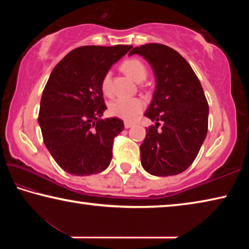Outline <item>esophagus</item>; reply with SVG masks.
Wrapping results in <instances>:
<instances>
[{
    "label": "esophagus",
    "mask_w": 249,
    "mask_h": 249,
    "mask_svg": "<svg viewBox=\"0 0 249 249\" xmlns=\"http://www.w3.org/2000/svg\"><path fill=\"white\" fill-rule=\"evenodd\" d=\"M124 126H125V128H130L133 126V123H130V122H125Z\"/></svg>",
    "instance_id": "obj_1"
}]
</instances>
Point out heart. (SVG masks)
<instances>
[{
    "instance_id": "b5f03b06",
    "label": "heart",
    "mask_w": 249,
    "mask_h": 249,
    "mask_svg": "<svg viewBox=\"0 0 249 249\" xmlns=\"http://www.w3.org/2000/svg\"><path fill=\"white\" fill-rule=\"evenodd\" d=\"M121 69L134 81L142 82L147 78V68L138 59H127L121 66ZM101 89L105 95L111 94V73L104 74L101 82ZM144 108V102L138 98H119L108 105L109 114L124 121H134Z\"/></svg>"
}]
</instances>
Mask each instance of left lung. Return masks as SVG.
Returning <instances> with one entry per match:
<instances>
[{
    "mask_svg": "<svg viewBox=\"0 0 249 249\" xmlns=\"http://www.w3.org/2000/svg\"><path fill=\"white\" fill-rule=\"evenodd\" d=\"M153 68L156 88L145 116L155 122L146 128L141 162L153 176H175L195 161L208 133L209 105L188 61L168 46L147 44L130 50ZM161 121L163 126L158 129Z\"/></svg>",
    "mask_w": 249,
    "mask_h": 249,
    "instance_id": "8db88e82",
    "label": "left lung"
}]
</instances>
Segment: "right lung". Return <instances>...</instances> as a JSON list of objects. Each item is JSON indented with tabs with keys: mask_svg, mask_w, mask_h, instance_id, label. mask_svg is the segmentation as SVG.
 <instances>
[{
	"mask_svg": "<svg viewBox=\"0 0 249 249\" xmlns=\"http://www.w3.org/2000/svg\"><path fill=\"white\" fill-rule=\"evenodd\" d=\"M133 46H82L54 67L40 100L38 124L45 146L59 167L73 176L107 169L113 141L124 129L117 117L102 120L101 82Z\"/></svg>",
	"mask_w": 249,
	"mask_h": 249,
	"instance_id": "right-lung-1",
	"label": "right lung"
}]
</instances>
